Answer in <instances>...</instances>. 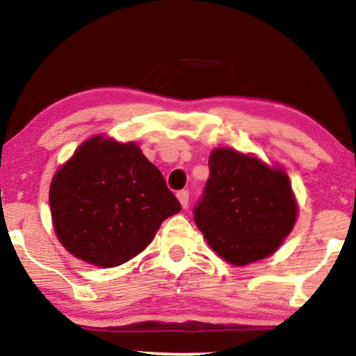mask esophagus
<instances>
[{"label": "esophagus", "mask_w": 356, "mask_h": 356, "mask_svg": "<svg viewBox=\"0 0 356 356\" xmlns=\"http://www.w3.org/2000/svg\"><path fill=\"white\" fill-rule=\"evenodd\" d=\"M177 200L181 202L182 208H187V207H188V192H187V191L177 192Z\"/></svg>", "instance_id": "obj_1"}]
</instances>
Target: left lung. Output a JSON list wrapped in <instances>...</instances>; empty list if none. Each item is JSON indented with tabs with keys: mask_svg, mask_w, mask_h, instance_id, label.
Segmentation results:
<instances>
[{
	"mask_svg": "<svg viewBox=\"0 0 356 356\" xmlns=\"http://www.w3.org/2000/svg\"><path fill=\"white\" fill-rule=\"evenodd\" d=\"M208 168L205 193L193 210L208 245L238 267L270 257L298 218L285 169L234 148L213 149Z\"/></svg>",
	"mask_w": 356,
	"mask_h": 356,
	"instance_id": "left-lung-1",
	"label": "left lung"
}]
</instances>
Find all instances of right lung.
<instances>
[{
	"label": "right lung",
	"instance_id": "1",
	"mask_svg": "<svg viewBox=\"0 0 356 356\" xmlns=\"http://www.w3.org/2000/svg\"><path fill=\"white\" fill-rule=\"evenodd\" d=\"M55 234L76 259L101 268L148 248L181 203L135 141L96 135L78 146L50 184Z\"/></svg>",
	"mask_w": 356,
	"mask_h": 356
}]
</instances>
